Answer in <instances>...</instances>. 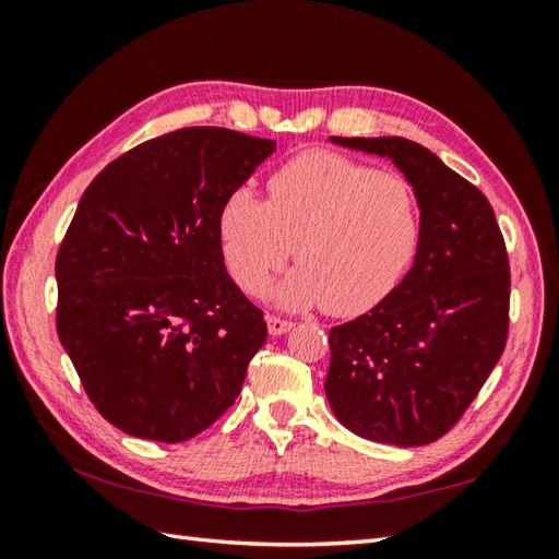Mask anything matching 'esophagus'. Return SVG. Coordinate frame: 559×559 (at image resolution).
I'll use <instances>...</instances> for the list:
<instances>
[{"label": "esophagus", "instance_id": "esophagus-1", "mask_svg": "<svg viewBox=\"0 0 559 559\" xmlns=\"http://www.w3.org/2000/svg\"><path fill=\"white\" fill-rule=\"evenodd\" d=\"M266 324H269V334H271V336L288 334V331L295 326L293 322H288V319H281V317H269Z\"/></svg>", "mask_w": 559, "mask_h": 559}]
</instances>
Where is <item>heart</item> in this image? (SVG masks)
<instances>
[{
  "label": "heart",
  "instance_id": "heart-1",
  "mask_svg": "<svg viewBox=\"0 0 559 559\" xmlns=\"http://www.w3.org/2000/svg\"><path fill=\"white\" fill-rule=\"evenodd\" d=\"M221 247L247 293H261L288 257L300 259L271 300L286 310H370L406 276L420 242V204L399 173L310 151L271 175L269 199L237 189L221 209Z\"/></svg>",
  "mask_w": 559,
  "mask_h": 559
}]
</instances>
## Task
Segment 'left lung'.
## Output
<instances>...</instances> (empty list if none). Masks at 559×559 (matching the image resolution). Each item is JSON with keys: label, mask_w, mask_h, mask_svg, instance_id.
<instances>
[{"label": "left lung", "mask_w": 559, "mask_h": 559, "mask_svg": "<svg viewBox=\"0 0 559 559\" xmlns=\"http://www.w3.org/2000/svg\"><path fill=\"white\" fill-rule=\"evenodd\" d=\"M389 158L420 204L411 271L370 312L329 331L326 399L370 442L423 447L447 435L500 360L509 259L490 201L403 136H331Z\"/></svg>", "instance_id": "8db88e82"}]
</instances>
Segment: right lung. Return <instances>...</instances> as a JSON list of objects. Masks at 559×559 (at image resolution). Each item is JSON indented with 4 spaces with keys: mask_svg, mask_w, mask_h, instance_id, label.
Returning <instances> with one entry per match:
<instances>
[{
    "mask_svg": "<svg viewBox=\"0 0 559 559\" xmlns=\"http://www.w3.org/2000/svg\"><path fill=\"white\" fill-rule=\"evenodd\" d=\"M273 151L187 127L127 151L83 192L55 261L57 334L117 430L185 442L240 394L266 322L225 271L218 218Z\"/></svg>",
    "mask_w": 559,
    "mask_h": 559,
    "instance_id": "add662e5",
    "label": "right lung"
}]
</instances>
